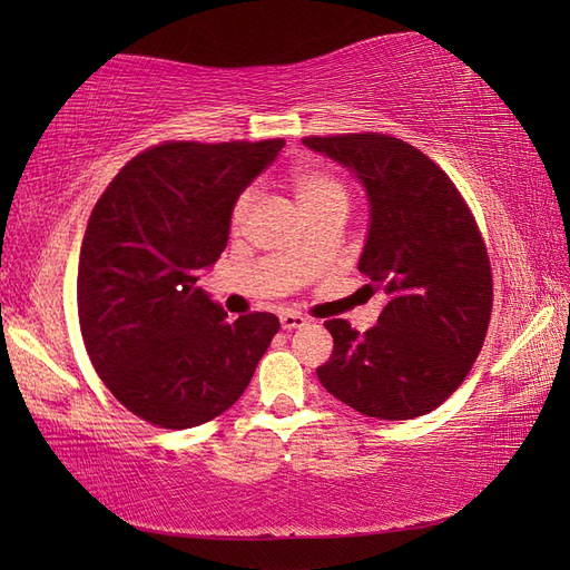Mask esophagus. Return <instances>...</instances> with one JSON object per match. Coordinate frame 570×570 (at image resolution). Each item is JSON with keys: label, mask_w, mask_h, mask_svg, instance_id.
Masks as SVG:
<instances>
[{"label": "esophagus", "mask_w": 570, "mask_h": 570, "mask_svg": "<svg viewBox=\"0 0 570 570\" xmlns=\"http://www.w3.org/2000/svg\"><path fill=\"white\" fill-rule=\"evenodd\" d=\"M308 321L299 314H281V327L283 331H297V327H304Z\"/></svg>", "instance_id": "obj_1"}]
</instances>
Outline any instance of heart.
<instances>
[{"label":"heart","mask_w":570,"mask_h":570,"mask_svg":"<svg viewBox=\"0 0 570 570\" xmlns=\"http://www.w3.org/2000/svg\"><path fill=\"white\" fill-rule=\"evenodd\" d=\"M292 189H295V197L302 206V212L306 216L318 214L323 209H333V206H342L347 209L350 204V189L340 178L333 174H327L323 168H297L292 174ZM254 204V189H247V193L237 199L235 209H233V220L235 226L243 223Z\"/></svg>","instance_id":"heart-1"}]
</instances>
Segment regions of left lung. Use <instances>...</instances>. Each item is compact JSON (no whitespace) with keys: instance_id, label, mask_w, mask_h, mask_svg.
Segmentation results:
<instances>
[{"instance_id":"obj_1","label":"left lung","mask_w":570,"mask_h":570,"mask_svg":"<svg viewBox=\"0 0 570 570\" xmlns=\"http://www.w3.org/2000/svg\"><path fill=\"white\" fill-rule=\"evenodd\" d=\"M308 149L356 176L368 199L358 271L387 297L358 335L325 321L333 354L316 368L340 402L383 421L438 409L469 375L485 342L492 273L480 230L454 183L416 147L361 132L306 137Z\"/></svg>"}]
</instances>
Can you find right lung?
<instances>
[{"label":"right lung","instance_id":"right-lung-1","mask_svg":"<svg viewBox=\"0 0 570 570\" xmlns=\"http://www.w3.org/2000/svg\"><path fill=\"white\" fill-rule=\"evenodd\" d=\"M285 140L166 142L137 154L95 204L78 264V318L95 371L154 425L220 416L247 390L278 318L228 321L199 287L228 245L239 195Z\"/></svg>","mask_w":570,"mask_h":570}]
</instances>
